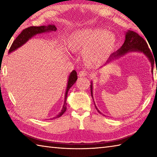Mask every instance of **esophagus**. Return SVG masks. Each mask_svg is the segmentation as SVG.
Masks as SVG:
<instances>
[{"instance_id": "obj_1", "label": "esophagus", "mask_w": 157, "mask_h": 157, "mask_svg": "<svg viewBox=\"0 0 157 157\" xmlns=\"http://www.w3.org/2000/svg\"><path fill=\"white\" fill-rule=\"evenodd\" d=\"M78 75L80 77H84V76H86L87 75V72H85V71H81V72H78Z\"/></svg>"}]
</instances>
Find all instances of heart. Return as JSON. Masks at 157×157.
<instances>
[{
  "label": "heart",
  "mask_w": 157,
  "mask_h": 157,
  "mask_svg": "<svg viewBox=\"0 0 157 157\" xmlns=\"http://www.w3.org/2000/svg\"><path fill=\"white\" fill-rule=\"evenodd\" d=\"M117 37L113 33L102 29H83L73 32L67 40L71 51L82 54L87 66H98L113 52Z\"/></svg>",
  "instance_id": "1"
}]
</instances>
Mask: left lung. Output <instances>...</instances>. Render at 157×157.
I'll use <instances>...</instances> for the list:
<instances>
[{"label":"left lung","instance_id":"obj_1","mask_svg":"<svg viewBox=\"0 0 157 157\" xmlns=\"http://www.w3.org/2000/svg\"><path fill=\"white\" fill-rule=\"evenodd\" d=\"M126 36H125V41L124 43L120 49H118L116 52L112 53L111 55L109 57V59L106 61V63L104 66H106V64L110 63V62L113 60L114 59H117L123 55H125L126 53L130 52H142L143 54L146 56V57L148 59V60L150 62L152 67V72H153V67H154V63H155V59H154L153 55L152 54V52L150 51V48H148L147 44L144 40L143 37H141L140 35L137 33H135L132 31H128L126 32ZM153 74V73H152ZM91 88V95L93 98V85L92 81L91 82L90 85ZM94 100V98H93ZM95 105V103H94ZM95 107L97 109L98 112L102 114L100 112L96 106L95 105ZM103 115V114H102Z\"/></svg>","mask_w":157,"mask_h":157}]
</instances>
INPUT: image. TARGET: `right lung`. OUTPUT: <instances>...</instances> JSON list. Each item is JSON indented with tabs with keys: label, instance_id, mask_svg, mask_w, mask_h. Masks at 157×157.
<instances>
[{
	"label": "right lung",
	"instance_id": "obj_1",
	"mask_svg": "<svg viewBox=\"0 0 157 157\" xmlns=\"http://www.w3.org/2000/svg\"><path fill=\"white\" fill-rule=\"evenodd\" d=\"M57 30V27L54 25H49L47 26H30V27H28L21 32L18 36H17L16 40L13 41V42L11 44L10 50H9V53H11L13 51H16L17 48H19L20 47H21L22 45H24L25 43H26L28 41L31 39V38L36 35L37 34H40L43 33H47L50 31H56ZM77 80V74L75 70H73L72 72L70 74L69 77H68V81H67V85L66 87V94H65V100L63 103V106L62 107L61 111L59 113L56 115L55 117L51 118V120L52 119H56V118H58L61 117L62 115H63L65 111H66V100H67V93H68V91L70 89V87L72 86V85L75 83V82Z\"/></svg>",
	"mask_w": 157,
	"mask_h": 157
}]
</instances>
